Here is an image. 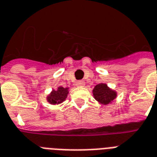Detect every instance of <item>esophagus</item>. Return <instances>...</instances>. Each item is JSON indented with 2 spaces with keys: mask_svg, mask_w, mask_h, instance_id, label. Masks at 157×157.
Segmentation results:
<instances>
[{
  "mask_svg": "<svg viewBox=\"0 0 157 157\" xmlns=\"http://www.w3.org/2000/svg\"><path fill=\"white\" fill-rule=\"evenodd\" d=\"M85 85H86V83H85V81H76V86H78V87H84Z\"/></svg>",
  "mask_w": 157,
  "mask_h": 157,
  "instance_id": "34e87169",
  "label": "esophagus"
}]
</instances>
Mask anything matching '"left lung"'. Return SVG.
Segmentation results:
<instances>
[{"label":"left lung","instance_id":"1","mask_svg":"<svg viewBox=\"0 0 157 157\" xmlns=\"http://www.w3.org/2000/svg\"><path fill=\"white\" fill-rule=\"evenodd\" d=\"M94 98L102 104H108L112 103L117 97V93L107 87L106 84H98L93 90Z\"/></svg>","mask_w":157,"mask_h":157}]
</instances>
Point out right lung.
<instances>
[{"instance_id":"obj_1","label":"right lung","mask_w":157,"mask_h":157,"mask_svg":"<svg viewBox=\"0 0 157 157\" xmlns=\"http://www.w3.org/2000/svg\"><path fill=\"white\" fill-rule=\"evenodd\" d=\"M67 94H68L67 88H63L60 86L57 90H53L51 92V94L47 97V100L51 104H59L65 100Z\"/></svg>"}]
</instances>
